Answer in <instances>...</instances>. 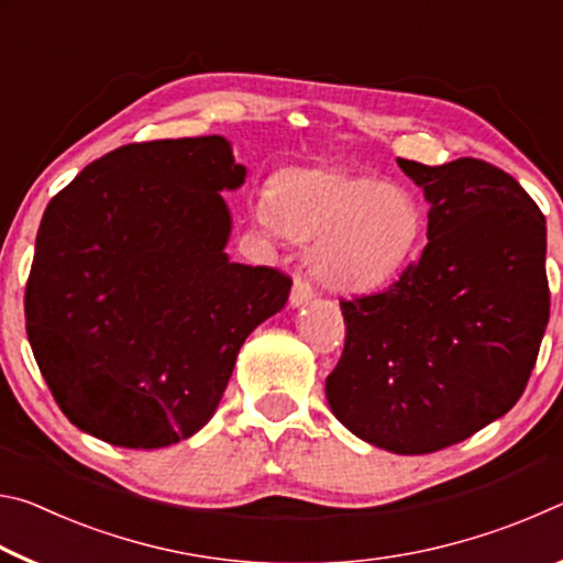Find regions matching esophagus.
Wrapping results in <instances>:
<instances>
[{"label":"esophagus","mask_w":563,"mask_h":563,"mask_svg":"<svg viewBox=\"0 0 563 563\" xmlns=\"http://www.w3.org/2000/svg\"><path fill=\"white\" fill-rule=\"evenodd\" d=\"M310 298H312V285H310V280L305 278V275H295L292 290H290V305H295V308H298V305L308 302Z\"/></svg>","instance_id":"obj_1"}]
</instances>
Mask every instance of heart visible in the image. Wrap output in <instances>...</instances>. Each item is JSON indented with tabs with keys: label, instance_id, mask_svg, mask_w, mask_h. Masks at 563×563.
<instances>
[{
	"label": "heart",
	"instance_id": "1",
	"mask_svg": "<svg viewBox=\"0 0 563 563\" xmlns=\"http://www.w3.org/2000/svg\"><path fill=\"white\" fill-rule=\"evenodd\" d=\"M268 233L312 243V268L332 288L365 290L409 261L422 208L405 186L347 170H288L251 206Z\"/></svg>",
	"mask_w": 563,
	"mask_h": 563
}]
</instances>
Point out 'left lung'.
I'll use <instances>...</instances> for the list:
<instances>
[{
	"mask_svg": "<svg viewBox=\"0 0 563 563\" xmlns=\"http://www.w3.org/2000/svg\"><path fill=\"white\" fill-rule=\"evenodd\" d=\"M430 203L419 261L383 292L340 300L345 350L332 415L395 454H430L507 415L549 322L547 218L479 158H397Z\"/></svg>",
	"mask_w": 563,
	"mask_h": 563,
	"instance_id": "1",
	"label": "left lung"
}]
</instances>
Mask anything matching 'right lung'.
I'll return each instance as SVG.
<instances>
[{
    "label": "right lung",
    "instance_id": "add662e5",
    "mask_svg": "<svg viewBox=\"0 0 563 563\" xmlns=\"http://www.w3.org/2000/svg\"><path fill=\"white\" fill-rule=\"evenodd\" d=\"M223 136L121 146L46 206L26 280V335L69 422L129 450L196 434L245 338L292 280L231 263L221 190L243 186Z\"/></svg>",
    "mask_w": 563,
    "mask_h": 563
}]
</instances>
